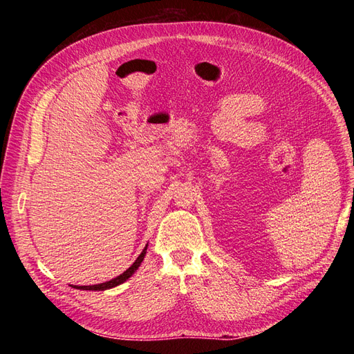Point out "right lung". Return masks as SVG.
Returning a JSON list of instances; mask_svg holds the SVG:
<instances>
[{
    "label": "right lung",
    "mask_w": 354,
    "mask_h": 354,
    "mask_svg": "<svg viewBox=\"0 0 354 354\" xmlns=\"http://www.w3.org/2000/svg\"><path fill=\"white\" fill-rule=\"evenodd\" d=\"M146 250H147V245L145 246V250L142 251V254L137 257V260L133 263V266L130 267V269H127L122 274L116 276L115 279H112V281H109V282L99 283V285H88V286H77V285H75L73 288L82 289V291H104V289H109V288H113V286H118V285L124 283V282L128 279V277L133 276V273L138 269V266L142 264V261H143V259H145V255H146Z\"/></svg>",
    "instance_id": "obj_1"
}]
</instances>
